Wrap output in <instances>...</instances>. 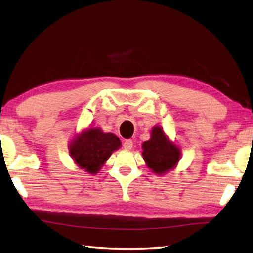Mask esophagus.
Listing matches in <instances>:
<instances>
[{"mask_svg": "<svg viewBox=\"0 0 253 253\" xmlns=\"http://www.w3.org/2000/svg\"><path fill=\"white\" fill-rule=\"evenodd\" d=\"M123 147H125L126 149H131L133 147L132 140H126L125 143H123Z\"/></svg>", "mask_w": 253, "mask_h": 253, "instance_id": "34e87169", "label": "esophagus"}]
</instances>
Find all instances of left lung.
Instances as JSON below:
<instances>
[{
  "label": "left lung",
  "mask_w": 253,
  "mask_h": 253,
  "mask_svg": "<svg viewBox=\"0 0 253 253\" xmlns=\"http://www.w3.org/2000/svg\"><path fill=\"white\" fill-rule=\"evenodd\" d=\"M142 156L147 167L154 173L163 176L177 166L181 151L176 143L170 141L162 126H155L151 131V138L144 142Z\"/></svg>",
  "instance_id": "8db88e82"
}]
</instances>
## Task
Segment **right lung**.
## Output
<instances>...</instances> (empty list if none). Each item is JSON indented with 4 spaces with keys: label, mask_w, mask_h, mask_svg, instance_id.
<instances>
[{
    "label": "right lung",
    "mask_w": 253,
    "mask_h": 253,
    "mask_svg": "<svg viewBox=\"0 0 253 253\" xmlns=\"http://www.w3.org/2000/svg\"><path fill=\"white\" fill-rule=\"evenodd\" d=\"M121 147L119 137L91 126L76 134L69 144L70 156L81 169L90 174L97 173L113 152Z\"/></svg>",
    "instance_id": "right-lung-1"
}]
</instances>
